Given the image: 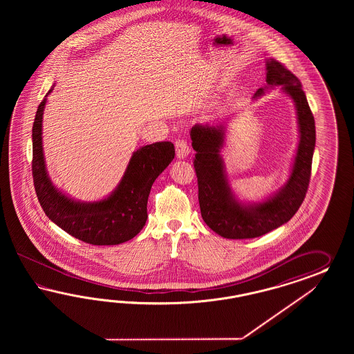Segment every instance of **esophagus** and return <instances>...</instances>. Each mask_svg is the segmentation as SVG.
<instances>
[{"label": "esophagus", "instance_id": "obj_1", "mask_svg": "<svg viewBox=\"0 0 354 354\" xmlns=\"http://www.w3.org/2000/svg\"><path fill=\"white\" fill-rule=\"evenodd\" d=\"M175 149H176V157L178 158H187L188 154L191 153V148L185 140H176L175 142Z\"/></svg>", "mask_w": 354, "mask_h": 354}]
</instances>
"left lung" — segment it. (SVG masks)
<instances>
[{"instance_id":"obj_1","label":"left lung","mask_w":354,"mask_h":354,"mask_svg":"<svg viewBox=\"0 0 354 354\" xmlns=\"http://www.w3.org/2000/svg\"><path fill=\"white\" fill-rule=\"evenodd\" d=\"M266 83L256 97L272 86H281L293 100L300 140L290 179L258 204H243L236 198L227 182L221 149L225 144V126L196 124L191 129L193 149L196 150L194 170L198 183V203L205 223L215 234L225 239H253L287 223L299 210L310 182L311 162L315 148V122L300 80L278 61H266Z\"/></svg>"}]
</instances>
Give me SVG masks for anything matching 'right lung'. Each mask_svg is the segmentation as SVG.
I'll return each mask as SVG.
<instances>
[{"label": "right lung", "mask_w": 354, "mask_h": 354, "mask_svg": "<svg viewBox=\"0 0 354 354\" xmlns=\"http://www.w3.org/2000/svg\"><path fill=\"white\" fill-rule=\"evenodd\" d=\"M53 88L46 93V96ZM46 96L37 107L32 127L35 191L46 216L64 231L92 245H118L145 225L150 188L175 157L170 141L154 142L133 151L126 172L109 197L80 203L59 192L48 176L43 151V114Z\"/></svg>", "instance_id": "add662e5"}]
</instances>
